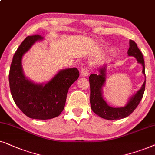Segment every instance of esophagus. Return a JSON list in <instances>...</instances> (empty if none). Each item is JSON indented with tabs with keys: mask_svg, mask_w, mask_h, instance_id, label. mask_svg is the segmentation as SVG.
<instances>
[{
	"mask_svg": "<svg viewBox=\"0 0 155 155\" xmlns=\"http://www.w3.org/2000/svg\"><path fill=\"white\" fill-rule=\"evenodd\" d=\"M81 74L82 76H88V74H89V71H88V69L86 67H84L83 69H81Z\"/></svg>",
	"mask_w": 155,
	"mask_h": 155,
	"instance_id": "obj_1",
	"label": "esophagus"
}]
</instances>
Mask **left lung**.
Segmentation results:
<instances>
[{"label": "left lung", "instance_id": "left-lung-1", "mask_svg": "<svg viewBox=\"0 0 155 155\" xmlns=\"http://www.w3.org/2000/svg\"><path fill=\"white\" fill-rule=\"evenodd\" d=\"M128 56L134 57L137 62L142 66V73L145 76V61L143 55L133 40H130V47L127 51ZM106 64L98 69L99 74H92L89 76L91 88L90 103L92 110L102 118L106 120H120L129 116L137 108L142 100L145 88L146 79L143 84L135 94H134L123 107L114 108L107 104L103 97V87L106 84Z\"/></svg>", "mask_w": 155, "mask_h": 155}]
</instances>
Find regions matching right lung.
I'll list each match as a JSON object with an SVG mask.
<instances>
[{
    "label": "right lung",
    "mask_w": 155,
    "mask_h": 155,
    "mask_svg": "<svg viewBox=\"0 0 155 155\" xmlns=\"http://www.w3.org/2000/svg\"><path fill=\"white\" fill-rule=\"evenodd\" d=\"M40 35L28 36L14 54L9 72L10 89L17 106L32 119L48 120L60 115L64 108L70 86L77 80L79 72L76 68L61 69L46 83L37 84L25 75L22 57L35 43L42 41Z\"/></svg>",
    "instance_id": "1"
}]
</instances>
